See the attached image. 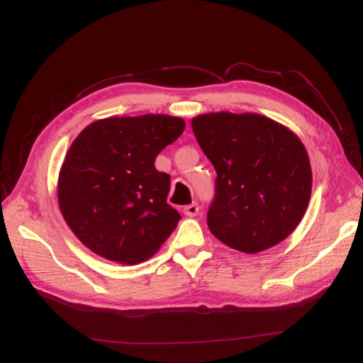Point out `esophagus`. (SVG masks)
<instances>
[{
  "label": "esophagus",
  "instance_id": "obj_1",
  "mask_svg": "<svg viewBox=\"0 0 363 363\" xmlns=\"http://www.w3.org/2000/svg\"><path fill=\"white\" fill-rule=\"evenodd\" d=\"M183 213L186 214L188 218H194V216H197V214H199V205H197V203H191V205H186V206H184Z\"/></svg>",
  "mask_w": 363,
  "mask_h": 363
}]
</instances>
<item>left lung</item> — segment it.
<instances>
[{"label":"left lung","mask_w":363,"mask_h":363,"mask_svg":"<svg viewBox=\"0 0 363 363\" xmlns=\"http://www.w3.org/2000/svg\"><path fill=\"white\" fill-rule=\"evenodd\" d=\"M191 127L218 174L210 232L246 254L284 241L304 218L312 194V167L301 139L255 113L201 114Z\"/></svg>","instance_id":"obj_1"}]
</instances>
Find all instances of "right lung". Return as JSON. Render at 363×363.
<instances>
[{
  "label": "right lung",
  "instance_id": "right-lung-1",
  "mask_svg": "<svg viewBox=\"0 0 363 363\" xmlns=\"http://www.w3.org/2000/svg\"><path fill=\"white\" fill-rule=\"evenodd\" d=\"M184 130L182 117H106L79 133L57 177V203L77 238L106 260L136 264L160 250L180 220L166 202L171 179L158 153Z\"/></svg>",
  "mask_w": 363,
  "mask_h": 363
}]
</instances>
